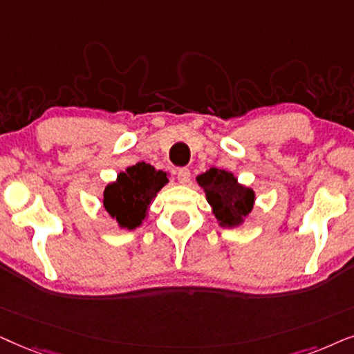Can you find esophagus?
I'll return each instance as SVG.
<instances>
[{"mask_svg":"<svg viewBox=\"0 0 354 354\" xmlns=\"http://www.w3.org/2000/svg\"><path fill=\"white\" fill-rule=\"evenodd\" d=\"M178 181L181 183V185H187V183L191 181V171L187 168H180L178 169Z\"/></svg>","mask_w":354,"mask_h":354,"instance_id":"34e87169","label":"esophagus"}]
</instances>
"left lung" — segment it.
I'll return each instance as SVG.
<instances>
[{
	"mask_svg": "<svg viewBox=\"0 0 354 354\" xmlns=\"http://www.w3.org/2000/svg\"><path fill=\"white\" fill-rule=\"evenodd\" d=\"M197 183L204 189L212 214L223 228H238L251 214L256 192L244 186L232 171L210 168L197 176Z\"/></svg>",
	"mask_w": 354,
	"mask_h": 354,
	"instance_id": "left-lung-1",
	"label": "left lung"
}]
</instances>
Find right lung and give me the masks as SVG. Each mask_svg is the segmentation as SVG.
Returning <instances> with one entry per match:
<instances>
[{
    "label": "right lung",
    "instance_id": "1",
    "mask_svg": "<svg viewBox=\"0 0 354 354\" xmlns=\"http://www.w3.org/2000/svg\"><path fill=\"white\" fill-rule=\"evenodd\" d=\"M168 183V173L140 162L126 168L103 191V209L122 230H136L147 220L150 205Z\"/></svg>",
    "mask_w": 354,
    "mask_h": 354
}]
</instances>
